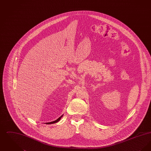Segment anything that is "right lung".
I'll return each mask as SVG.
<instances>
[{"instance_id": "1", "label": "right lung", "mask_w": 151, "mask_h": 151, "mask_svg": "<svg viewBox=\"0 0 151 151\" xmlns=\"http://www.w3.org/2000/svg\"><path fill=\"white\" fill-rule=\"evenodd\" d=\"M63 115H61L59 118H58L57 119H56L55 121H52V122H47V123H46V124H52V123H57V122H59L60 120V119L62 118V117L63 116Z\"/></svg>"}]
</instances>
